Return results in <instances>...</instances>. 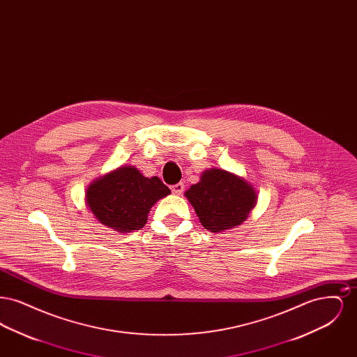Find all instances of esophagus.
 Returning a JSON list of instances; mask_svg holds the SVG:
<instances>
[{"label": "esophagus", "mask_w": 357, "mask_h": 357, "mask_svg": "<svg viewBox=\"0 0 357 357\" xmlns=\"http://www.w3.org/2000/svg\"><path fill=\"white\" fill-rule=\"evenodd\" d=\"M183 183H176V185H174V186H171V191L175 194V195H181L182 192H183Z\"/></svg>", "instance_id": "1"}]
</instances>
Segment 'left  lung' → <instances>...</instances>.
I'll return each instance as SVG.
<instances>
[{
    "label": "left lung",
    "instance_id": "obj_1",
    "mask_svg": "<svg viewBox=\"0 0 357 357\" xmlns=\"http://www.w3.org/2000/svg\"><path fill=\"white\" fill-rule=\"evenodd\" d=\"M206 230L220 233L242 225L257 204V191L246 179L222 169L204 170L185 192Z\"/></svg>",
    "mask_w": 357,
    "mask_h": 357
}]
</instances>
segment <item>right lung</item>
<instances>
[{
    "mask_svg": "<svg viewBox=\"0 0 357 357\" xmlns=\"http://www.w3.org/2000/svg\"><path fill=\"white\" fill-rule=\"evenodd\" d=\"M170 192L158 176L147 178L135 166H120L88 186L85 204L99 223L131 233L147 223L150 208Z\"/></svg>",
    "mask_w": 357,
    "mask_h": 357,
    "instance_id": "obj_1",
    "label": "right lung"
}]
</instances>
